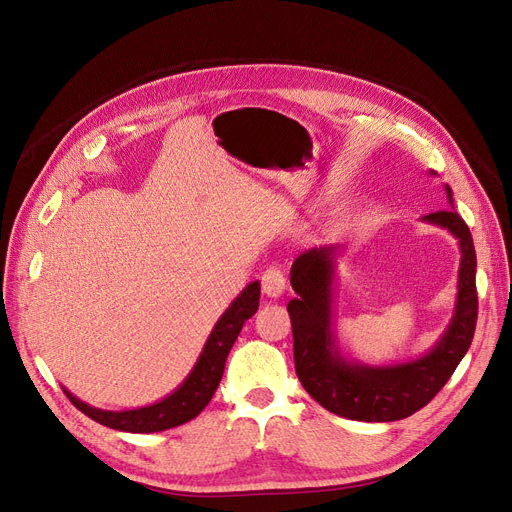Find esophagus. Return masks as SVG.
Returning a JSON list of instances; mask_svg holds the SVG:
<instances>
[{"mask_svg": "<svg viewBox=\"0 0 512 512\" xmlns=\"http://www.w3.org/2000/svg\"><path fill=\"white\" fill-rule=\"evenodd\" d=\"M286 288V278L280 268H268L261 274V291L268 297H280Z\"/></svg>", "mask_w": 512, "mask_h": 512, "instance_id": "34e87169", "label": "esophagus"}]
</instances>
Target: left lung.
I'll list each match as a JSON object with an SVG mask.
<instances>
[{
    "label": "left lung",
    "instance_id": "obj_1",
    "mask_svg": "<svg viewBox=\"0 0 512 512\" xmlns=\"http://www.w3.org/2000/svg\"><path fill=\"white\" fill-rule=\"evenodd\" d=\"M450 203L452 188L446 186ZM450 230L460 244L458 295L454 316L435 347L422 358L395 366L345 362L332 335V280L337 247L309 249L291 268L297 297L286 309L293 326L295 370L305 391L332 414L364 422L402 420L425 408L448 383L469 351L477 324V257L469 226L454 211L422 217Z\"/></svg>",
    "mask_w": 512,
    "mask_h": 512
}]
</instances>
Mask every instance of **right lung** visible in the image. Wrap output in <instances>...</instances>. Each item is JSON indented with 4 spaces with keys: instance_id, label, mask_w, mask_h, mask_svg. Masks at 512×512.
Returning <instances> with one entry per match:
<instances>
[{
    "instance_id": "add662e5",
    "label": "right lung",
    "mask_w": 512,
    "mask_h": 512,
    "mask_svg": "<svg viewBox=\"0 0 512 512\" xmlns=\"http://www.w3.org/2000/svg\"><path fill=\"white\" fill-rule=\"evenodd\" d=\"M259 295V282H251L244 288V291L232 301V305L224 311V316L217 320L201 355H198L194 368L188 374V379L157 404L136 410L113 412L83 404L71 391H62L71 399L77 410L110 429L127 433H157L167 431L171 427H180L184 422L201 414L205 406L211 402L221 376H224L228 353L234 341L238 339L242 324L247 322L259 307Z\"/></svg>"
}]
</instances>
